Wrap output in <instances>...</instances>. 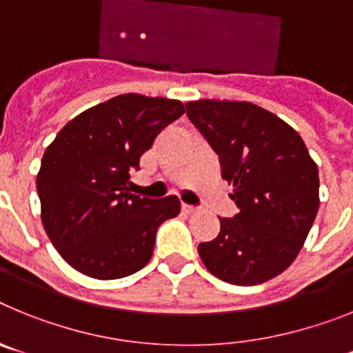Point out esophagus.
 <instances>
[{
  "mask_svg": "<svg viewBox=\"0 0 353 353\" xmlns=\"http://www.w3.org/2000/svg\"><path fill=\"white\" fill-rule=\"evenodd\" d=\"M182 210L187 212V214H194V212H198V207H192V205H182Z\"/></svg>",
  "mask_w": 353,
  "mask_h": 353,
  "instance_id": "34e87169",
  "label": "esophagus"
}]
</instances>
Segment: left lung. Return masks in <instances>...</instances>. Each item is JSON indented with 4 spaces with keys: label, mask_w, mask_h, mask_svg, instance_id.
Returning <instances> with one entry per match:
<instances>
[{
    "label": "left lung",
    "mask_w": 353,
    "mask_h": 353,
    "mask_svg": "<svg viewBox=\"0 0 353 353\" xmlns=\"http://www.w3.org/2000/svg\"><path fill=\"white\" fill-rule=\"evenodd\" d=\"M187 117L219 155L221 174L239 207L201 242L205 267L223 281H269L297 258L316 217L318 168L292 127L251 102H187Z\"/></svg>",
    "instance_id": "8db88e82"
}]
</instances>
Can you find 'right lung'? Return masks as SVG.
<instances>
[{
    "label": "right lung",
    "mask_w": 353,
    "mask_h": 353,
    "mask_svg": "<svg viewBox=\"0 0 353 353\" xmlns=\"http://www.w3.org/2000/svg\"><path fill=\"white\" fill-rule=\"evenodd\" d=\"M182 114L180 101L125 93L77 114L48 146L37 174L42 223L70 267L120 279L148 263L159 226L180 214V199L132 194L130 171Z\"/></svg>",
    "instance_id": "add662e5"
}]
</instances>
